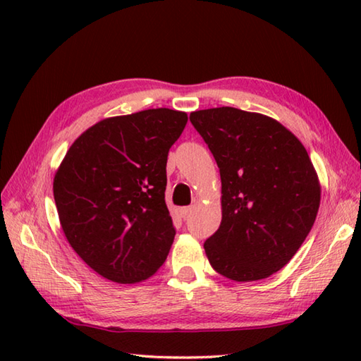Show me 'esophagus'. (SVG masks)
Here are the masks:
<instances>
[{
  "instance_id": "34e87169",
  "label": "esophagus",
  "mask_w": 361,
  "mask_h": 361,
  "mask_svg": "<svg viewBox=\"0 0 361 361\" xmlns=\"http://www.w3.org/2000/svg\"><path fill=\"white\" fill-rule=\"evenodd\" d=\"M192 211H194V206H185V208L180 209V214H181V217H188Z\"/></svg>"
}]
</instances>
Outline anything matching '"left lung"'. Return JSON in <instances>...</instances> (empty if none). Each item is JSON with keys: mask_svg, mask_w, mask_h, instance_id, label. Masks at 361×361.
<instances>
[{"mask_svg": "<svg viewBox=\"0 0 361 361\" xmlns=\"http://www.w3.org/2000/svg\"><path fill=\"white\" fill-rule=\"evenodd\" d=\"M220 169L221 224L204 242L214 270L265 279L296 255L315 224L321 189L307 150L264 114L233 106L190 113Z\"/></svg>", "mask_w": 361, "mask_h": 361, "instance_id": "left-lung-1", "label": "left lung"}]
</instances>
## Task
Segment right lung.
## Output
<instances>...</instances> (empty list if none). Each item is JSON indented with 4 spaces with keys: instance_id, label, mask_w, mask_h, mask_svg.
I'll return each instance as SVG.
<instances>
[{
    "instance_id": "right-lung-1",
    "label": "right lung",
    "mask_w": 361,
    "mask_h": 361,
    "mask_svg": "<svg viewBox=\"0 0 361 361\" xmlns=\"http://www.w3.org/2000/svg\"><path fill=\"white\" fill-rule=\"evenodd\" d=\"M188 114L152 109L82 133L54 176L60 224L74 251L105 279L135 283L164 264L175 226L164 200L169 149Z\"/></svg>"
}]
</instances>
